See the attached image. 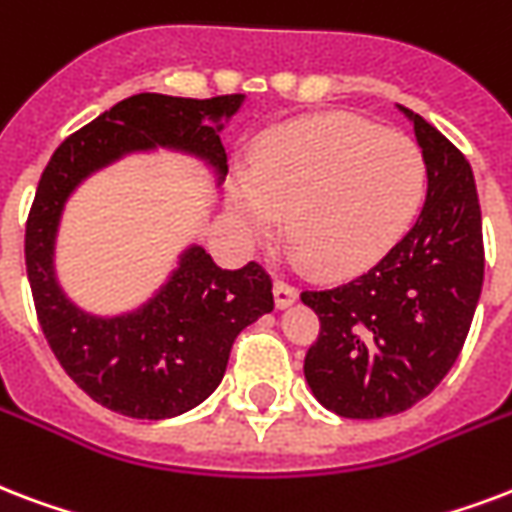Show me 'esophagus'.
I'll list each match as a JSON object with an SVG mask.
<instances>
[{"label": "esophagus", "instance_id": "obj_1", "mask_svg": "<svg viewBox=\"0 0 512 512\" xmlns=\"http://www.w3.org/2000/svg\"><path fill=\"white\" fill-rule=\"evenodd\" d=\"M273 300H276V308H290L298 300V290L287 282H276L273 284Z\"/></svg>", "mask_w": 512, "mask_h": 512}]
</instances>
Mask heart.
Listing matches in <instances>:
<instances>
[{"instance_id":"heart-1","label":"heart","mask_w":512,"mask_h":512,"mask_svg":"<svg viewBox=\"0 0 512 512\" xmlns=\"http://www.w3.org/2000/svg\"><path fill=\"white\" fill-rule=\"evenodd\" d=\"M427 193L419 144L349 112L284 123L228 182V212L247 244L271 241L282 217L292 263L351 276L378 263L411 228Z\"/></svg>"}]
</instances>
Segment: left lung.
Masks as SVG:
<instances>
[{
    "label": "left lung",
    "instance_id": "1",
    "mask_svg": "<svg viewBox=\"0 0 512 512\" xmlns=\"http://www.w3.org/2000/svg\"><path fill=\"white\" fill-rule=\"evenodd\" d=\"M427 161V201L381 263L333 290L303 292L319 338L303 373L327 411L381 419L408 411L446 378L483 287L481 204L470 163L411 109Z\"/></svg>",
    "mask_w": 512,
    "mask_h": 512
}]
</instances>
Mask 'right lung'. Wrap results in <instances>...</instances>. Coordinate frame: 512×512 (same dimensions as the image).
<instances>
[{"label": "right lung", "mask_w": 512, "mask_h": 512, "mask_svg": "<svg viewBox=\"0 0 512 512\" xmlns=\"http://www.w3.org/2000/svg\"><path fill=\"white\" fill-rule=\"evenodd\" d=\"M241 104V93L214 99L136 93L64 139L42 171L26 222L37 319L61 368L109 411L171 419L204 403L225 376L236 335L273 311L271 276L257 263L225 271L193 244L147 303L96 317L74 306L58 284L56 236L66 201L91 174L155 147L204 161L220 185L228 174L220 131Z\"/></svg>", "instance_id": "add662e5"}]
</instances>
